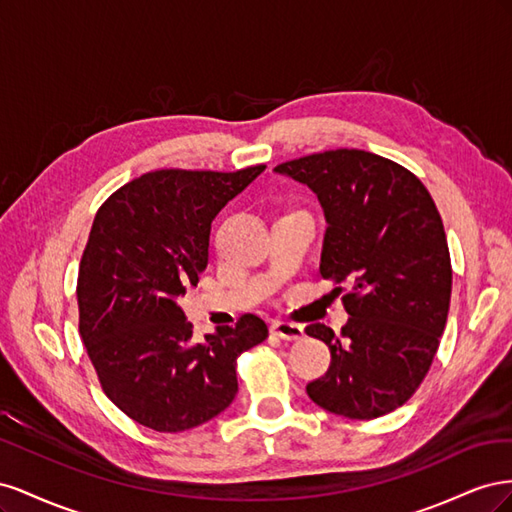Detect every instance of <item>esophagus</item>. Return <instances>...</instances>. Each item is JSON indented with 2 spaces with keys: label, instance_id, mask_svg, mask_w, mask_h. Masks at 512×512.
<instances>
[{
  "label": "esophagus",
  "instance_id": "obj_1",
  "mask_svg": "<svg viewBox=\"0 0 512 512\" xmlns=\"http://www.w3.org/2000/svg\"><path fill=\"white\" fill-rule=\"evenodd\" d=\"M271 333L282 337V339H288V342H299V339L305 337V329L301 327V324H294V322H284V320H277L271 324Z\"/></svg>",
  "mask_w": 512,
  "mask_h": 512
}]
</instances>
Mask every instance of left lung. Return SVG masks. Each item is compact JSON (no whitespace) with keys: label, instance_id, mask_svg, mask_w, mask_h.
I'll return each instance as SVG.
<instances>
[{"label":"left lung","instance_id":"1","mask_svg":"<svg viewBox=\"0 0 512 512\" xmlns=\"http://www.w3.org/2000/svg\"><path fill=\"white\" fill-rule=\"evenodd\" d=\"M275 173L318 196L327 220L320 273L350 286L342 339L320 322L305 329L331 350L327 374L307 384V395L346 418L389 414L427 376L451 305V254L436 203L410 170L361 149L314 153Z\"/></svg>","mask_w":512,"mask_h":512}]
</instances>
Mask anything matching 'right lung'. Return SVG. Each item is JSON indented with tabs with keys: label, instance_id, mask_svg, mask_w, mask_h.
Listing matches in <instances>:
<instances>
[{
	"label": "right lung",
	"instance_id": "1",
	"mask_svg": "<svg viewBox=\"0 0 512 512\" xmlns=\"http://www.w3.org/2000/svg\"><path fill=\"white\" fill-rule=\"evenodd\" d=\"M265 168L156 170L96 213L76 284L79 331L106 397L132 421L164 433L211 421L239 391V354L267 339V324L245 314L196 342L179 307L207 269L215 215Z\"/></svg>",
	"mask_w": 512,
	"mask_h": 512
}]
</instances>
